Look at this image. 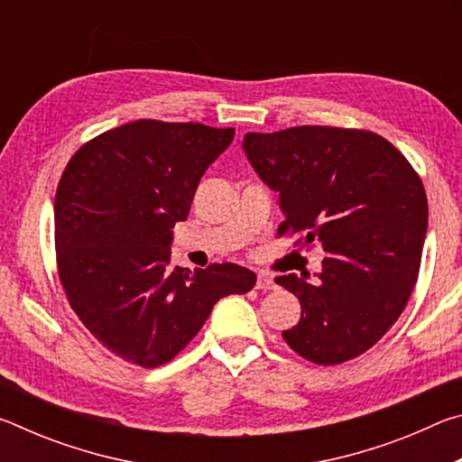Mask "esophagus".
<instances>
[{
    "mask_svg": "<svg viewBox=\"0 0 462 462\" xmlns=\"http://www.w3.org/2000/svg\"><path fill=\"white\" fill-rule=\"evenodd\" d=\"M256 289H263V291H269V289H275V281H273L269 275H259L256 277V283H254Z\"/></svg>",
    "mask_w": 462,
    "mask_h": 462,
    "instance_id": "esophagus-1",
    "label": "esophagus"
}]
</instances>
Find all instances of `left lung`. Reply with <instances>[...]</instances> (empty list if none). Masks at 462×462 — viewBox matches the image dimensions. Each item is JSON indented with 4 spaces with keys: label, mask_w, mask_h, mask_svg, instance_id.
I'll return each instance as SVG.
<instances>
[{
    "label": "left lung",
    "mask_w": 462,
    "mask_h": 462,
    "mask_svg": "<svg viewBox=\"0 0 462 462\" xmlns=\"http://www.w3.org/2000/svg\"><path fill=\"white\" fill-rule=\"evenodd\" d=\"M250 165L279 191L277 236L319 245L328 256L316 283H277L297 295L301 318L283 332L297 355L340 365L379 342L416 287L428 230V199L416 169L371 130L295 126L245 136Z\"/></svg>",
    "instance_id": "obj_1"
}]
</instances>
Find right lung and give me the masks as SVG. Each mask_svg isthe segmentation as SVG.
I'll list each match as a JSON object with an SVG mask.
<instances>
[{"label": "right lung", "instance_id": "add662e5", "mask_svg": "<svg viewBox=\"0 0 462 462\" xmlns=\"http://www.w3.org/2000/svg\"><path fill=\"white\" fill-rule=\"evenodd\" d=\"M234 128L136 120L91 138L62 171L54 198L57 271L69 306L101 346L154 369L181 353L217 300L246 293L238 264H171L175 222Z\"/></svg>", "mask_w": 462, "mask_h": 462}]
</instances>
